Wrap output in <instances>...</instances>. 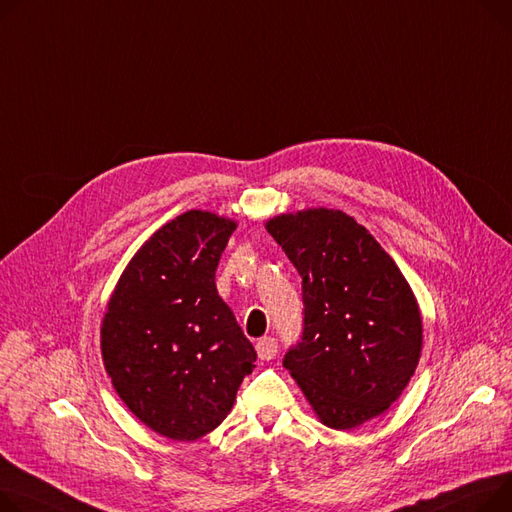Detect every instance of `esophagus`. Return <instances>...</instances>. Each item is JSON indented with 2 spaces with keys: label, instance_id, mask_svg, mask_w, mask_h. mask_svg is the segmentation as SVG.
I'll list each match as a JSON object with an SVG mask.
<instances>
[{
  "label": "esophagus",
  "instance_id": "34e87169",
  "mask_svg": "<svg viewBox=\"0 0 512 512\" xmlns=\"http://www.w3.org/2000/svg\"><path fill=\"white\" fill-rule=\"evenodd\" d=\"M257 354L261 360H274L278 354V339L276 337H261L257 339Z\"/></svg>",
  "mask_w": 512,
  "mask_h": 512
}]
</instances>
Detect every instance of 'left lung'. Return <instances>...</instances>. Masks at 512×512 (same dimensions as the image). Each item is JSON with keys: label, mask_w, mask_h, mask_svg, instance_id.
<instances>
[{"label": "left lung", "mask_w": 512, "mask_h": 512, "mask_svg": "<svg viewBox=\"0 0 512 512\" xmlns=\"http://www.w3.org/2000/svg\"><path fill=\"white\" fill-rule=\"evenodd\" d=\"M302 278L300 342L284 356L319 420L352 430L389 410L422 352L418 300L352 216L315 208L267 220Z\"/></svg>", "instance_id": "8db88e82"}]
</instances>
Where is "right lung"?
<instances>
[{"label":"right lung","mask_w":512,"mask_h":512,"mask_svg":"<svg viewBox=\"0 0 512 512\" xmlns=\"http://www.w3.org/2000/svg\"><path fill=\"white\" fill-rule=\"evenodd\" d=\"M236 224L191 210L133 255L107 304L100 350L115 391L154 432L197 440L232 410L257 352L218 296Z\"/></svg>","instance_id":"obj_1"}]
</instances>
